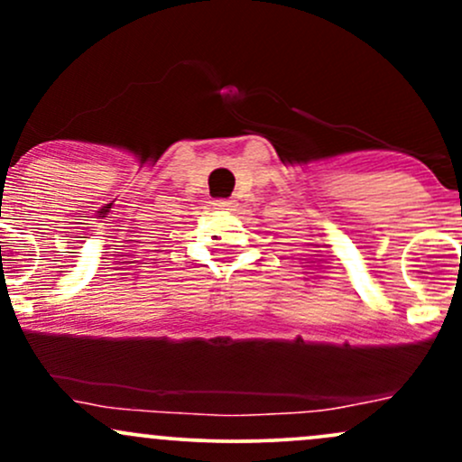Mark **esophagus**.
<instances>
[{"mask_svg": "<svg viewBox=\"0 0 462 462\" xmlns=\"http://www.w3.org/2000/svg\"><path fill=\"white\" fill-rule=\"evenodd\" d=\"M213 206H215V208H219V210H235L236 208V199H215Z\"/></svg>", "mask_w": 462, "mask_h": 462, "instance_id": "esophagus-1", "label": "esophagus"}]
</instances>
